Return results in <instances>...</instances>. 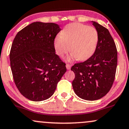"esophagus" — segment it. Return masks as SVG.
<instances>
[{
    "label": "esophagus",
    "instance_id": "34e87169",
    "mask_svg": "<svg viewBox=\"0 0 129 129\" xmlns=\"http://www.w3.org/2000/svg\"><path fill=\"white\" fill-rule=\"evenodd\" d=\"M66 68H67L68 70H69V69H71V64H69V63H66Z\"/></svg>",
    "mask_w": 129,
    "mask_h": 129
}]
</instances>
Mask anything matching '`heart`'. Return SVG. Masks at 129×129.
<instances>
[{
    "instance_id": "heart-1",
    "label": "heart",
    "mask_w": 129,
    "mask_h": 129,
    "mask_svg": "<svg viewBox=\"0 0 129 129\" xmlns=\"http://www.w3.org/2000/svg\"><path fill=\"white\" fill-rule=\"evenodd\" d=\"M98 40V32L92 26L74 23L64 27L55 38L54 46L57 54L63 57L70 50L69 58L85 60L94 52Z\"/></svg>"
}]
</instances>
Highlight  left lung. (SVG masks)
Instances as JSON below:
<instances>
[{
    "label": "left lung",
    "instance_id": "obj_1",
    "mask_svg": "<svg viewBox=\"0 0 129 129\" xmlns=\"http://www.w3.org/2000/svg\"><path fill=\"white\" fill-rule=\"evenodd\" d=\"M98 32V40L94 54L84 62L71 68L75 73L72 87L77 96L93 101L100 99L113 85L117 67V49L107 28L92 22Z\"/></svg>",
    "mask_w": 129,
    "mask_h": 129
}]
</instances>
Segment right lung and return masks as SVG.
Here are the masks:
<instances>
[{
    "mask_svg": "<svg viewBox=\"0 0 129 129\" xmlns=\"http://www.w3.org/2000/svg\"><path fill=\"white\" fill-rule=\"evenodd\" d=\"M60 31L56 23L36 22L14 39L10 54L13 79L21 94L29 100L51 97L66 72V63L55 54L54 46Z\"/></svg>",
    "mask_w": 129,
    "mask_h": 129,
    "instance_id": "right-lung-1",
    "label": "right lung"
}]
</instances>
